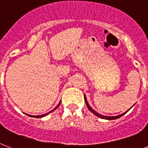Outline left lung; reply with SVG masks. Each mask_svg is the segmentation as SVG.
<instances>
[{
  "instance_id": "1",
  "label": "left lung",
  "mask_w": 148,
  "mask_h": 148,
  "mask_svg": "<svg viewBox=\"0 0 148 148\" xmlns=\"http://www.w3.org/2000/svg\"><path fill=\"white\" fill-rule=\"evenodd\" d=\"M84 100H85V103H86V106H87V108H88V109H89V110H90V112H93V113L94 114V115H96V116H98V117L101 118V119H107V120L117 119H119V118L122 117V116H124L126 112H127L128 111V110H129V109H128V111L125 112H124V113H122V114H121V115H119V116H103V115H100V114H99V113H98V112H96V111H94V110H93V109H92V108H91L88 102H87V100H86V96H85V95H84Z\"/></svg>"
}]
</instances>
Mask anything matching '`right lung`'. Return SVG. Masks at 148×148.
Masks as SVG:
<instances>
[{
    "label": "right lung",
    "mask_w": 148,
    "mask_h": 148,
    "mask_svg": "<svg viewBox=\"0 0 148 148\" xmlns=\"http://www.w3.org/2000/svg\"><path fill=\"white\" fill-rule=\"evenodd\" d=\"M60 104H61V102H60V103H58V105L57 106H56V107H55V109H53V110H51V112H48V113H46V114H44V115H41V116H31V115H29V114H26V115H27V116H30V117H36V118H42V117H44V116H47V115H48V114L50 113V112H53L54 110H55V109H57V108L58 107V106H59Z\"/></svg>",
    "instance_id": "add662e5"
}]
</instances>
